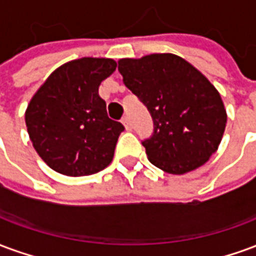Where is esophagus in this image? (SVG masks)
<instances>
[{"instance_id":"34e87169","label":"esophagus","mask_w":256,"mask_h":256,"mask_svg":"<svg viewBox=\"0 0 256 256\" xmlns=\"http://www.w3.org/2000/svg\"><path fill=\"white\" fill-rule=\"evenodd\" d=\"M122 123H123V126H124V128H126V130H132V124H130V120H128V116L123 118Z\"/></svg>"}]
</instances>
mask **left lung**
<instances>
[{
  "label": "left lung",
  "instance_id": "1",
  "mask_svg": "<svg viewBox=\"0 0 256 256\" xmlns=\"http://www.w3.org/2000/svg\"><path fill=\"white\" fill-rule=\"evenodd\" d=\"M118 70L154 119V134L142 141L148 160L176 176L203 166L218 150L228 120L214 84L172 53L120 58Z\"/></svg>",
  "mask_w": 256,
  "mask_h": 256
}]
</instances>
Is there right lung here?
<instances>
[{
    "label": "right lung",
    "mask_w": 256,
    "mask_h": 256,
    "mask_svg": "<svg viewBox=\"0 0 256 256\" xmlns=\"http://www.w3.org/2000/svg\"><path fill=\"white\" fill-rule=\"evenodd\" d=\"M115 70L112 58L72 60L56 68L32 96L26 126L34 150L52 170L82 177L112 162L124 128L108 118L98 86Z\"/></svg>",
    "instance_id": "obj_1"
}]
</instances>
